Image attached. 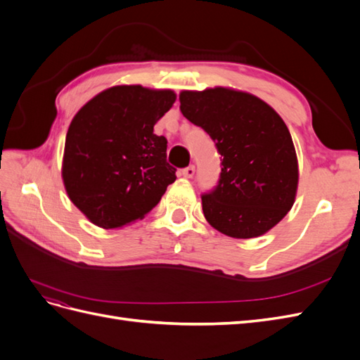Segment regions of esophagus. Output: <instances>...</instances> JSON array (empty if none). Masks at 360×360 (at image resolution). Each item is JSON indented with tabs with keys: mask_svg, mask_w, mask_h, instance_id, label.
<instances>
[{
	"mask_svg": "<svg viewBox=\"0 0 360 360\" xmlns=\"http://www.w3.org/2000/svg\"><path fill=\"white\" fill-rule=\"evenodd\" d=\"M193 174H195V167H193V165H189V167H186V168H183V169H181V176H183V177H186V179L193 177Z\"/></svg>",
	"mask_w": 360,
	"mask_h": 360,
	"instance_id": "obj_1",
	"label": "esophagus"
}]
</instances>
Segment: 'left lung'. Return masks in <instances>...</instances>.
<instances>
[{
  "label": "left lung",
  "instance_id": "1",
  "mask_svg": "<svg viewBox=\"0 0 360 360\" xmlns=\"http://www.w3.org/2000/svg\"><path fill=\"white\" fill-rule=\"evenodd\" d=\"M180 110L209 134L221 155L219 180L201 195L205 219L236 238L269 231L290 212L299 180L282 118L258 97L222 86L181 91Z\"/></svg>",
  "mask_w": 360,
  "mask_h": 360
}]
</instances>
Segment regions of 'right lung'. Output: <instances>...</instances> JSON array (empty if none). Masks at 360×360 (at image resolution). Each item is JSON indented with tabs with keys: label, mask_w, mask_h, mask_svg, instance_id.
Returning <instances> with one entry per match:
<instances>
[{
	"label": "right lung",
	"mask_w": 360,
	"mask_h": 360,
	"mask_svg": "<svg viewBox=\"0 0 360 360\" xmlns=\"http://www.w3.org/2000/svg\"><path fill=\"white\" fill-rule=\"evenodd\" d=\"M176 94L141 85L112 86L84 105L66 136L63 180L69 198L102 228L135 222L153 210L176 168L165 136L153 134Z\"/></svg>",
	"instance_id": "right-lung-1"
}]
</instances>
